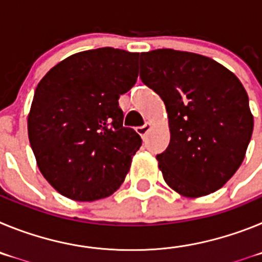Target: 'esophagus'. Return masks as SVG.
<instances>
[{"label": "esophagus", "instance_id": "esophagus-1", "mask_svg": "<svg viewBox=\"0 0 262 262\" xmlns=\"http://www.w3.org/2000/svg\"><path fill=\"white\" fill-rule=\"evenodd\" d=\"M151 128H152V123L147 122V123H145L144 126L138 127V128H136V133H138L139 135L142 136V138H144V136L148 134V131H149V129H151Z\"/></svg>", "mask_w": 262, "mask_h": 262}]
</instances>
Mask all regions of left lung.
Segmentation results:
<instances>
[{
    "mask_svg": "<svg viewBox=\"0 0 262 262\" xmlns=\"http://www.w3.org/2000/svg\"><path fill=\"white\" fill-rule=\"evenodd\" d=\"M140 78L168 113L170 142L156 156L168 186L189 198L224 186L242 165L253 131L239 78L210 57L170 48L143 52Z\"/></svg>",
    "mask_w": 262,
    "mask_h": 262,
    "instance_id": "obj_1",
    "label": "left lung"
}]
</instances>
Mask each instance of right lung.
Listing matches in <instances>:
<instances>
[{
    "label": "right lung",
    "mask_w": 262,
    "mask_h": 262,
    "mask_svg": "<svg viewBox=\"0 0 262 262\" xmlns=\"http://www.w3.org/2000/svg\"><path fill=\"white\" fill-rule=\"evenodd\" d=\"M139 53L82 51L47 72L27 118L40 173L61 195L96 201L124 181L142 139L123 127L118 99L138 80Z\"/></svg>",
    "instance_id": "1"
}]
</instances>
